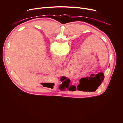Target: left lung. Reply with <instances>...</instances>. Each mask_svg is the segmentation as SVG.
<instances>
[{
	"label": "left lung",
	"instance_id": "left-lung-1",
	"mask_svg": "<svg viewBox=\"0 0 123 123\" xmlns=\"http://www.w3.org/2000/svg\"><path fill=\"white\" fill-rule=\"evenodd\" d=\"M103 80H104V77H102V79H101V80H99L98 81V82H96V83L95 84V86H95V87L93 86V88L95 87L96 89L98 88L99 86V85L102 84ZM85 82L86 81H85L84 80H81V79L80 80V84L78 85V86L77 87V90H80V91H86V90H85V89H85L86 86H85Z\"/></svg>",
	"mask_w": 123,
	"mask_h": 123
}]
</instances>
